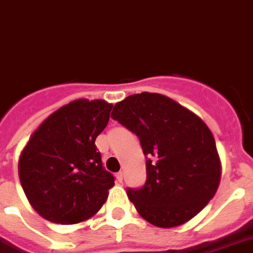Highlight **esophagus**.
Segmentation results:
<instances>
[{
    "label": "esophagus",
    "mask_w": 253,
    "mask_h": 253,
    "mask_svg": "<svg viewBox=\"0 0 253 253\" xmlns=\"http://www.w3.org/2000/svg\"><path fill=\"white\" fill-rule=\"evenodd\" d=\"M116 179L119 180V182H123V179H124V174H123V172H117V174H116Z\"/></svg>",
    "instance_id": "obj_1"
}]
</instances>
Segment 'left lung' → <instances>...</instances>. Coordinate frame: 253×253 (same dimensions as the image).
Here are the masks:
<instances>
[{
	"instance_id": "8db88e82",
	"label": "left lung",
	"mask_w": 253,
	"mask_h": 253,
	"mask_svg": "<svg viewBox=\"0 0 253 253\" xmlns=\"http://www.w3.org/2000/svg\"><path fill=\"white\" fill-rule=\"evenodd\" d=\"M112 119L139 136L147 180L128 197L139 214L159 228L183 225L214 197L221 160L214 136L201 117L158 93L129 95Z\"/></svg>"
}]
</instances>
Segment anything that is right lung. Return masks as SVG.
<instances>
[{
  "label": "right lung",
  "instance_id": "1",
  "mask_svg": "<svg viewBox=\"0 0 253 253\" xmlns=\"http://www.w3.org/2000/svg\"><path fill=\"white\" fill-rule=\"evenodd\" d=\"M113 105L75 99L33 130L18 158V178L29 204L45 220L71 225L91 218L106 202L113 175L102 167L95 139Z\"/></svg>",
  "mask_w": 253,
  "mask_h": 253
}]
</instances>
